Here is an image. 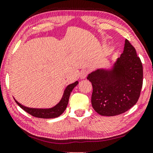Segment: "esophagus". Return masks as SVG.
<instances>
[{
    "mask_svg": "<svg viewBox=\"0 0 153 153\" xmlns=\"http://www.w3.org/2000/svg\"><path fill=\"white\" fill-rule=\"evenodd\" d=\"M87 75H88V71L87 70H82L80 72V74H79V76H80V78L81 79H84L86 78Z\"/></svg>",
    "mask_w": 153,
    "mask_h": 153,
    "instance_id": "esophagus-1",
    "label": "esophagus"
}]
</instances>
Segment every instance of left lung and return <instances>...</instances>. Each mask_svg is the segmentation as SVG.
I'll return each mask as SVG.
<instances>
[{
	"instance_id": "1",
	"label": "left lung",
	"mask_w": 153,
	"mask_h": 153,
	"mask_svg": "<svg viewBox=\"0 0 153 153\" xmlns=\"http://www.w3.org/2000/svg\"><path fill=\"white\" fill-rule=\"evenodd\" d=\"M93 85L92 106L102 116L126 112L139 100L143 85V65L134 47L125 39L123 53L110 70L97 69L88 75Z\"/></svg>"
}]
</instances>
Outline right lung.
<instances>
[{"instance_id": "add662e5", "label": "right lung", "mask_w": 153, "mask_h": 153, "mask_svg": "<svg viewBox=\"0 0 153 153\" xmlns=\"http://www.w3.org/2000/svg\"><path fill=\"white\" fill-rule=\"evenodd\" d=\"M78 81H75L74 83H72V84L68 85L67 88L65 90L63 95H62V99L60 101L54 106L53 107L49 108H29L27 106H25L22 104L15 100L16 103L20 106L22 109H24L25 111L28 113L31 116L36 117V118H57V117L60 116L62 113L65 111L66 109L67 106H68L69 98H70V95L71 92L74 89V88L78 84Z\"/></svg>"}]
</instances>
